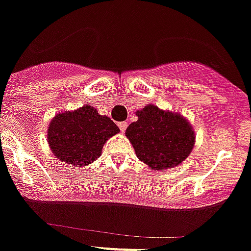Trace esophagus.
Wrapping results in <instances>:
<instances>
[{
	"instance_id": "1",
	"label": "esophagus",
	"mask_w": 251,
	"mask_h": 251,
	"mask_svg": "<svg viewBox=\"0 0 251 251\" xmlns=\"http://www.w3.org/2000/svg\"><path fill=\"white\" fill-rule=\"evenodd\" d=\"M119 127H120L121 132H125L126 127H127V123H125V121H121V123H119Z\"/></svg>"
}]
</instances>
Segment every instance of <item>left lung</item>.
<instances>
[{
  "instance_id": "8db88e82",
  "label": "left lung",
  "mask_w": 251,
  "mask_h": 251,
  "mask_svg": "<svg viewBox=\"0 0 251 251\" xmlns=\"http://www.w3.org/2000/svg\"><path fill=\"white\" fill-rule=\"evenodd\" d=\"M138 120L126 128V137L136 155L152 169L160 170L180 164L190 154L195 133L180 114L163 111L148 104L136 111Z\"/></svg>"
}]
</instances>
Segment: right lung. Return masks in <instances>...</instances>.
I'll return each mask as SVG.
<instances>
[{
  "instance_id": "right-lung-1",
  "label": "right lung",
  "mask_w": 251,
  "mask_h": 251,
  "mask_svg": "<svg viewBox=\"0 0 251 251\" xmlns=\"http://www.w3.org/2000/svg\"><path fill=\"white\" fill-rule=\"evenodd\" d=\"M119 131L110 118L84 105L71 113L57 114L48 128V142L58 159L79 167L99 158L104 143Z\"/></svg>"
}]
</instances>
